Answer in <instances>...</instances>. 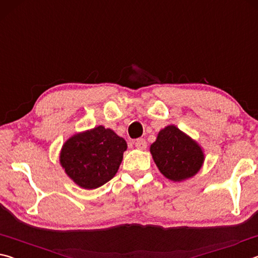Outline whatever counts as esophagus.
Here are the masks:
<instances>
[{
  "instance_id": "34e87169",
  "label": "esophagus",
  "mask_w": 258,
  "mask_h": 258,
  "mask_svg": "<svg viewBox=\"0 0 258 258\" xmlns=\"http://www.w3.org/2000/svg\"><path fill=\"white\" fill-rule=\"evenodd\" d=\"M135 148H138L139 150H146L147 149V142L145 139H138L135 141Z\"/></svg>"
}]
</instances>
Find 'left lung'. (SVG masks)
Returning a JSON list of instances; mask_svg holds the SVG:
<instances>
[{"instance_id":"left-lung-1","label":"left lung","mask_w":258,"mask_h":258,"mask_svg":"<svg viewBox=\"0 0 258 258\" xmlns=\"http://www.w3.org/2000/svg\"><path fill=\"white\" fill-rule=\"evenodd\" d=\"M150 152L159 172L173 182L194 177L205 161L202 146L175 125L159 131Z\"/></svg>"}]
</instances>
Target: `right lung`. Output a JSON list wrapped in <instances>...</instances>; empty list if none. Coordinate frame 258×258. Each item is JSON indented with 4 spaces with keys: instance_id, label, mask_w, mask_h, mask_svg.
I'll return each instance as SVG.
<instances>
[{
    "instance_id": "add662e5",
    "label": "right lung",
    "mask_w": 258,
    "mask_h": 258,
    "mask_svg": "<svg viewBox=\"0 0 258 258\" xmlns=\"http://www.w3.org/2000/svg\"><path fill=\"white\" fill-rule=\"evenodd\" d=\"M126 149L123 138L100 125L72 135L61 148L59 161L75 184L93 190L116 175Z\"/></svg>"
}]
</instances>
